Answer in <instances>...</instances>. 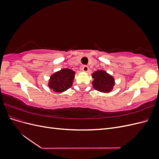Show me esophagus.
<instances>
[{"instance_id": "esophagus-1", "label": "esophagus", "mask_w": 159, "mask_h": 159, "mask_svg": "<svg viewBox=\"0 0 159 159\" xmlns=\"http://www.w3.org/2000/svg\"><path fill=\"white\" fill-rule=\"evenodd\" d=\"M88 70H89V68H88V66H84L82 67V71H83L87 72V71H88Z\"/></svg>"}]
</instances>
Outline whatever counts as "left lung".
Masks as SVG:
<instances>
[{"mask_svg":"<svg viewBox=\"0 0 159 159\" xmlns=\"http://www.w3.org/2000/svg\"><path fill=\"white\" fill-rule=\"evenodd\" d=\"M93 79L92 81L93 88L102 93H109L113 89L115 79L104 70H97L91 74Z\"/></svg>","mask_w":159,"mask_h":159,"instance_id":"left-lung-1","label":"left lung"}]
</instances>
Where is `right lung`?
<instances>
[{"instance_id": "right-lung-1", "label": "right lung", "mask_w": 159, "mask_h": 159, "mask_svg": "<svg viewBox=\"0 0 159 159\" xmlns=\"http://www.w3.org/2000/svg\"><path fill=\"white\" fill-rule=\"evenodd\" d=\"M75 72L68 68L61 69L53 74L48 81V87L55 92L62 93L70 88L75 78Z\"/></svg>"}]
</instances>
